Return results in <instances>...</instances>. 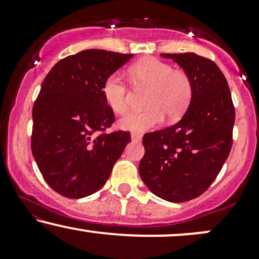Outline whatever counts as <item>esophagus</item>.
Listing matches in <instances>:
<instances>
[{"instance_id": "34e87169", "label": "esophagus", "mask_w": 259, "mask_h": 259, "mask_svg": "<svg viewBox=\"0 0 259 259\" xmlns=\"http://www.w3.org/2000/svg\"><path fill=\"white\" fill-rule=\"evenodd\" d=\"M142 138L141 134H138V133H132V139L134 140V141H140Z\"/></svg>"}]
</instances>
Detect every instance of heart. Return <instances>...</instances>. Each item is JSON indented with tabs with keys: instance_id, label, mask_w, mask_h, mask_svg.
Listing matches in <instances>:
<instances>
[{
	"instance_id": "obj_1",
	"label": "heart",
	"mask_w": 259,
	"mask_h": 259,
	"mask_svg": "<svg viewBox=\"0 0 259 259\" xmlns=\"http://www.w3.org/2000/svg\"><path fill=\"white\" fill-rule=\"evenodd\" d=\"M129 76L135 88L148 89L145 99L147 109L127 113L119 120L124 130L142 133L162 123L164 114L175 120L184 114L191 102L194 85L183 70H174L170 64L157 58H144L129 68ZM102 95L107 106L123 114L129 107V90L118 74L103 81Z\"/></svg>"
}]
</instances>
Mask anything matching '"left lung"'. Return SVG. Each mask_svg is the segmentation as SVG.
<instances>
[{
	"label": "left lung",
	"mask_w": 259,
	"mask_h": 259,
	"mask_svg": "<svg viewBox=\"0 0 259 259\" xmlns=\"http://www.w3.org/2000/svg\"><path fill=\"white\" fill-rule=\"evenodd\" d=\"M191 78V102L174 125L145 134L142 181L169 202L198 197L215 180L233 146L235 108L224 74L214 62L187 53H162Z\"/></svg>",
	"instance_id": "obj_1"
}]
</instances>
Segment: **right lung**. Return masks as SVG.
<instances>
[{
    "instance_id": "add662e5",
    "label": "right lung",
    "mask_w": 259,
    "mask_h": 259,
    "mask_svg": "<svg viewBox=\"0 0 259 259\" xmlns=\"http://www.w3.org/2000/svg\"><path fill=\"white\" fill-rule=\"evenodd\" d=\"M133 55L85 50L50 70L32 107L31 151L44 179L59 195L81 198L106 184L132 141L129 132L106 130L114 113L103 81Z\"/></svg>"
}]
</instances>
